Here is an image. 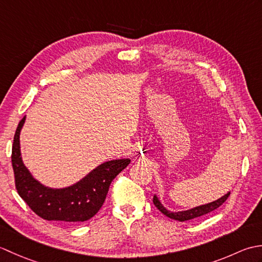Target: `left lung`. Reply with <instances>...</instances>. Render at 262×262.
I'll list each match as a JSON object with an SVG mask.
<instances>
[{
	"label": "left lung",
	"instance_id": "left-lung-1",
	"mask_svg": "<svg viewBox=\"0 0 262 262\" xmlns=\"http://www.w3.org/2000/svg\"><path fill=\"white\" fill-rule=\"evenodd\" d=\"M230 193L231 192L229 191L226 194H224V196H222L221 198H219L217 200H214V202L208 203L206 205H202V206H197V207H193V208L188 209V210H182V211H170V210H168L162 204H161L159 198L155 196V194L153 197V203L155 205V207H157L161 211V213L164 214L165 216L170 217V219H172V220H176V221H179V222H185V221L197 219V217L204 216L206 214H209L213 210L221 207V206L226 202V199L229 198Z\"/></svg>",
	"mask_w": 262,
	"mask_h": 262
}]
</instances>
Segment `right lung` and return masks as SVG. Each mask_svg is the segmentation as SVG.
Segmentation results:
<instances>
[{"label":"right lung","mask_w":262,"mask_h":262,"mask_svg":"<svg viewBox=\"0 0 262 262\" xmlns=\"http://www.w3.org/2000/svg\"><path fill=\"white\" fill-rule=\"evenodd\" d=\"M26 116L16 127L12 145L15 188L32 211L46 221L74 225L90 220L104 203L111 181L130 163L129 159L108 161L93 169L73 186L54 189L41 185L26 168L20 152V132Z\"/></svg>","instance_id":"1"}]
</instances>
